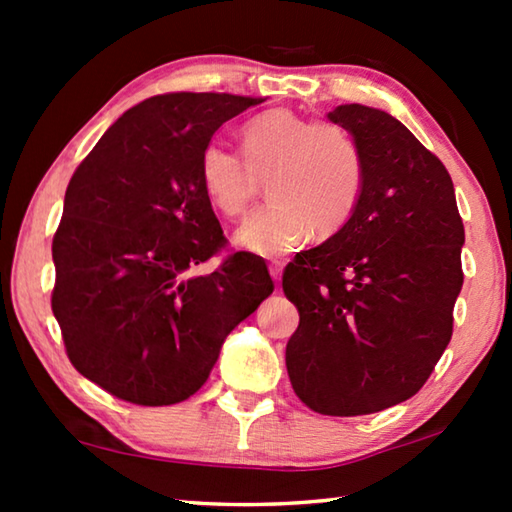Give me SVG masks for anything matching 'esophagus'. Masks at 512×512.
Listing matches in <instances>:
<instances>
[{
    "instance_id": "esophagus-1",
    "label": "esophagus",
    "mask_w": 512,
    "mask_h": 512,
    "mask_svg": "<svg viewBox=\"0 0 512 512\" xmlns=\"http://www.w3.org/2000/svg\"><path fill=\"white\" fill-rule=\"evenodd\" d=\"M268 273H271L273 282H280L282 280V262H271V264H268Z\"/></svg>"
}]
</instances>
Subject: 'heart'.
Listing matches in <instances>:
<instances>
[{"label":"heart","instance_id":"b5f03b06","mask_svg":"<svg viewBox=\"0 0 512 512\" xmlns=\"http://www.w3.org/2000/svg\"><path fill=\"white\" fill-rule=\"evenodd\" d=\"M241 154L219 140L198 162L207 201L228 219L244 216L268 183V203L235 232V244L259 257L300 248L311 230L332 235L357 210L363 155L343 126L302 117L287 108L262 112L241 128Z\"/></svg>","mask_w":512,"mask_h":512}]
</instances>
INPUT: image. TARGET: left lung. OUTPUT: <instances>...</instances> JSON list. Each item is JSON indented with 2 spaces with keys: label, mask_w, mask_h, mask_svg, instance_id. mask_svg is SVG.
Instances as JSON below:
<instances>
[{
  "label": "left lung",
  "mask_w": 512,
  "mask_h": 512,
  "mask_svg": "<svg viewBox=\"0 0 512 512\" xmlns=\"http://www.w3.org/2000/svg\"><path fill=\"white\" fill-rule=\"evenodd\" d=\"M327 117L359 144L363 192L334 237L284 268L300 314L287 370L311 411L350 418L409 400L443 357L465 228L445 164L402 121L359 103Z\"/></svg>",
  "instance_id": "obj_1"
}]
</instances>
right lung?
Segmentation results:
<instances>
[{
  "label": "right lung",
  "instance_id": "add662e5",
  "mask_svg": "<svg viewBox=\"0 0 512 512\" xmlns=\"http://www.w3.org/2000/svg\"><path fill=\"white\" fill-rule=\"evenodd\" d=\"M264 99L158 94L126 110L65 192L51 309L72 366L103 391L167 406L201 388L221 345L273 293L266 264L228 255L198 162L225 121Z\"/></svg>",
  "mask_w": 512,
  "mask_h": 512
}]
</instances>
